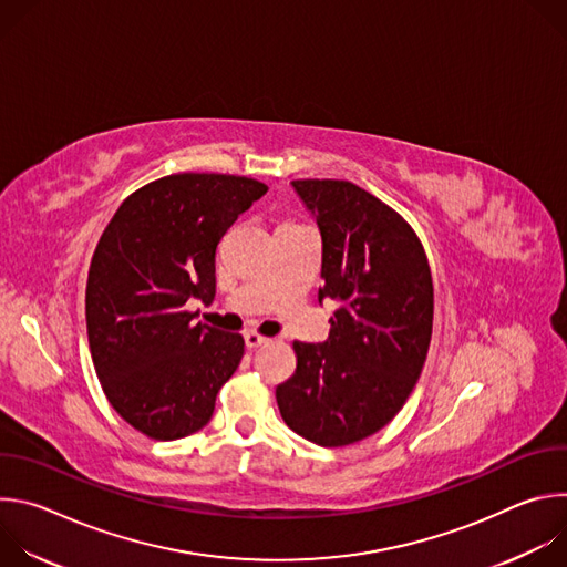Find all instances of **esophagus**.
Here are the masks:
<instances>
[{
	"label": "esophagus",
	"mask_w": 567,
	"mask_h": 567,
	"mask_svg": "<svg viewBox=\"0 0 567 567\" xmlns=\"http://www.w3.org/2000/svg\"><path fill=\"white\" fill-rule=\"evenodd\" d=\"M245 343H247V348L256 350V348L267 346L269 339H267V337H260V334H256V332H247V334H245Z\"/></svg>",
	"instance_id": "1"
}]
</instances>
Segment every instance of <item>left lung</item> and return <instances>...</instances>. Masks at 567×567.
I'll list each match as a JSON object with an SVG mask.
<instances>
[{"label":"left lung","instance_id":"8db88e82","mask_svg":"<svg viewBox=\"0 0 567 567\" xmlns=\"http://www.w3.org/2000/svg\"><path fill=\"white\" fill-rule=\"evenodd\" d=\"M322 241L318 302H337L326 343H293L276 388L285 424L318 446L383 429L413 392L433 332V280L415 230L350 182H291Z\"/></svg>","mask_w":567,"mask_h":567}]
</instances>
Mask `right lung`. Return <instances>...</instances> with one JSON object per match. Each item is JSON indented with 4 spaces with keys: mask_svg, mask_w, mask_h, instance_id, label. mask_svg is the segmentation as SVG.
Here are the masks:
<instances>
[{
    "mask_svg": "<svg viewBox=\"0 0 567 567\" xmlns=\"http://www.w3.org/2000/svg\"><path fill=\"white\" fill-rule=\"evenodd\" d=\"M269 188L249 177L184 173L130 195L90 267L87 334L114 411L152 440L204 429L245 339L195 322L215 300V251Z\"/></svg>",
    "mask_w": 567,
    "mask_h": 567,
    "instance_id": "right-lung-1",
    "label": "right lung"
}]
</instances>
